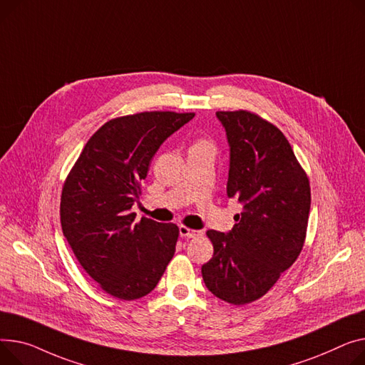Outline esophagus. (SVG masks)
Masks as SVG:
<instances>
[{"mask_svg":"<svg viewBox=\"0 0 365 365\" xmlns=\"http://www.w3.org/2000/svg\"><path fill=\"white\" fill-rule=\"evenodd\" d=\"M179 233H180L182 237H197V236H200V232H198V230L189 229L187 226H180V227H179Z\"/></svg>","mask_w":365,"mask_h":365,"instance_id":"esophagus-1","label":"esophagus"}]
</instances>
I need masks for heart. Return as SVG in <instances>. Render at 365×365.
<instances>
[{
	"instance_id": "obj_1",
	"label": "heart",
	"mask_w": 365,
	"mask_h": 365,
	"mask_svg": "<svg viewBox=\"0 0 365 365\" xmlns=\"http://www.w3.org/2000/svg\"><path fill=\"white\" fill-rule=\"evenodd\" d=\"M193 147H208V148H212V145H211V142L207 140V139H198V140L195 142V145H193Z\"/></svg>"
}]
</instances>
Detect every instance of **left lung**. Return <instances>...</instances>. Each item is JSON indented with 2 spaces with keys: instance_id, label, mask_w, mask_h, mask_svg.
Returning a JSON list of instances; mask_svg holds the SVG:
<instances>
[{
  "instance_id": "1",
  "label": "left lung",
  "mask_w": 365,
  "mask_h": 365,
  "mask_svg": "<svg viewBox=\"0 0 365 365\" xmlns=\"http://www.w3.org/2000/svg\"><path fill=\"white\" fill-rule=\"evenodd\" d=\"M230 145L227 195L244 205L230 233L208 230L214 254L202 265L210 292L245 305L264 297L299 257L311 187L289 140L248 110L217 111Z\"/></svg>"
}]
</instances>
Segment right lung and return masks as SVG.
Returning <instances> with one entry per match:
<instances>
[{
  "mask_svg": "<svg viewBox=\"0 0 365 365\" xmlns=\"http://www.w3.org/2000/svg\"><path fill=\"white\" fill-rule=\"evenodd\" d=\"M193 115L142 111L108 120L64 180L63 235L82 269L114 298L148 295L175 255L179 227L147 217L135 222L130 208L160 145Z\"/></svg>",
  "mask_w": 365,
  "mask_h": 365,
  "instance_id": "add662e5",
  "label": "right lung"
}]
</instances>
